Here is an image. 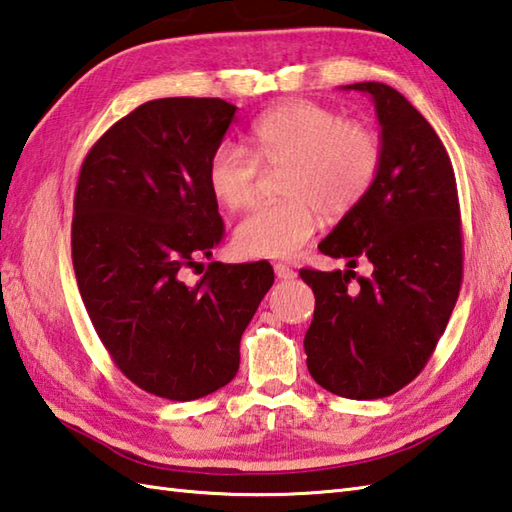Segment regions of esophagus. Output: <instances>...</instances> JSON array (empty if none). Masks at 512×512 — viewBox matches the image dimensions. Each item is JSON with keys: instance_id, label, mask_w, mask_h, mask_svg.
I'll return each mask as SVG.
<instances>
[{"instance_id": "obj_1", "label": "esophagus", "mask_w": 512, "mask_h": 512, "mask_svg": "<svg viewBox=\"0 0 512 512\" xmlns=\"http://www.w3.org/2000/svg\"><path fill=\"white\" fill-rule=\"evenodd\" d=\"M275 275H277V279H284V281L297 277L295 270H292V268L286 266V264H275Z\"/></svg>"}]
</instances>
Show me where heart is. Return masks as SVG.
Returning a JSON list of instances; mask_svg holds the SVG:
<instances>
[{"mask_svg": "<svg viewBox=\"0 0 512 512\" xmlns=\"http://www.w3.org/2000/svg\"><path fill=\"white\" fill-rule=\"evenodd\" d=\"M250 140L255 156L224 140L206 165L213 198L231 211L253 204L262 165L286 169L281 191L288 200L259 206L235 228V248L244 257L297 255L317 231L319 213L343 217L365 200L383 158L372 129L310 101H290L257 118Z\"/></svg>", "mask_w": 512, "mask_h": 512, "instance_id": "1", "label": "heart"}]
</instances>
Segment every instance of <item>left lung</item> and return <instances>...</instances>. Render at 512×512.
<instances>
[{"label":"left lung","mask_w":512,"mask_h":512,"mask_svg":"<svg viewBox=\"0 0 512 512\" xmlns=\"http://www.w3.org/2000/svg\"><path fill=\"white\" fill-rule=\"evenodd\" d=\"M341 90L372 96L383 158L365 200L319 244L347 268L299 273L314 292L303 347L323 389L374 400L411 383L447 328L462 284L460 204L447 149L405 96L376 81ZM358 258L373 264L369 278L355 277Z\"/></svg>","instance_id":"8db88e82"}]
</instances>
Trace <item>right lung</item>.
Returning a JSON list of instances; mask_svg holds the SVG:
<instances>
[{
    "label": "right lung",
    "instance_id": "obj_1",
    "mask_svg": "<svg viewBox=\"0 0 512 512\" xmlns=\"http://www.w3.org/2000/svg\"><path fill=\"white\" fill-rule=\"evenodd\" d=\"M235 112L222 99L143 103L96 140L76 184L72 264L85 310L116 367L167 400L231 383L275 281L268 262H211L184 281L224 237L206 165Z\"/></svg>",
    "mask_w": 512,
    "mask_h": 512
}]
</instances>
